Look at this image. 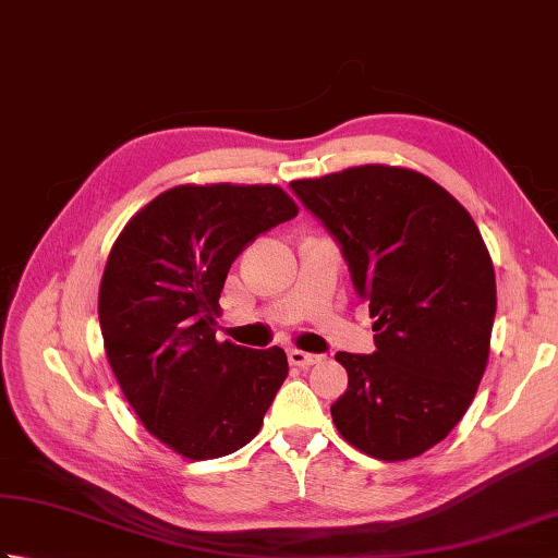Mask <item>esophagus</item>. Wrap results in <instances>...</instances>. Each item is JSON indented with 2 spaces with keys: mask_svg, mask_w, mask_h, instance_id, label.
Wrapping results in <instances>:
<instances>
[{
  "mask_svg": "<svg viewBox=\"0 0 558 558\" xmlns=\"http://www.w3.org/2000/svg\"><path fill=\"white\" fill-rule=\"evenodd\" d=\"M288 360H290V365H294V367H310V365H314V363H319L322 355L304 353V351H300V348H290V351H288Z\"/></svg>",
  "mask_w": 558,
  "mask_h": 558,
  "instance_id": "34e87169",
  "label": "esophagus"
}]
</instances>
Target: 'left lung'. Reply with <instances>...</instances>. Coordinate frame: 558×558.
Returning <instances> with one entry per match:
<instances>
[{"mask_svg":"<svg viewBox=\"0 0 558 558\" xmlns=\"http://www.w3.org/2000/svg\"><path fill=\"white\" fill-rule=\"evenodd\" d=\"M290 185L375 316V353H336L348 373L336 428L375 460L418 457L462 421L488 363L496 272L482 232L413 169L365 163Z\"/></svg>","mask_w":558,"mask_h":558,"instance_id":"8db88e82","label":"left lung"}]
</instances>
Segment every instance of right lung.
Instances as JSON below:
<instances>
[{
	"instance_id": "right-lung-1",
	"label": "right lung",
	"mask_w": 558,
	"mask_h": 558,
	"mask_svg": "<svg viewBox=\"0 0 558 558\" xmlns=\"http://www.w3.org/2000/svg\"><path fill=\"white\" fill-rule=\"evenodd\" d=\"M300 207L278 185L183 183L118 234L98 288L108 365L142 425L185 460H215L258 435L288 377L278 345L217 341L234 258Z\"/></svg>"
}]
</instances>
